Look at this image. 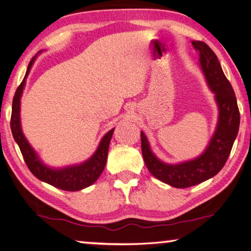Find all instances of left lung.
<instances>
[{
  "label": "left lung",
  "instance_id": "left-lung-1",
  "mask_svg": "<svg viewBox=\"0 0 251 251\" xmlns=\"http://www.w3.org/2000/svg\"><path fill=\"white\" fill-rule=\"evenodd\" d=\"M193 46L199 52L201 66L216 94L219 107V121L209 146L198 158L178 165L161 163L152 154L145 134L141 133L142 152L148 171L159 180L176 188H187L205 181L222 171L230 155L240 124L235 92L225 76L218 58L209 46L201 41H194Z\"/></svg>",
  "mask_w": 251,
  "mask_h": 251
}]
</instances>
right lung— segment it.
Listing matches in <instances>:
<instances>
[{
  "instance_id": "right-lung-1",
  "label": "right lung",
  "mask_w": 251,
  "mask_h": 251,
  "mask_svg": "<svg viewBox=\"0 0 251 251\" xmlns=\"http://www.w3.org/2000/svg\"><path fill=\"white\" fill-rule=\"evenodd\" d=\"M34 59L35 57H33L29 62L26 74H25L22 83L20 84L13 97L11 115L12 134H13L15 142L18 143L20 151L22 152L25 164L36 178L56 187V188L67 190V192H76V190L86 188V187L94 184L97 178L100 176L101 172L104 171L106 160H107L109 142L112 138L114 128L110 129L104 136L95 154L83 164L63 169H50L42 164L35 151H33V148L29 146V144L25 139L20 125V99L25 85V78L31 70Z\"/></svg>"
}]
</instances>
